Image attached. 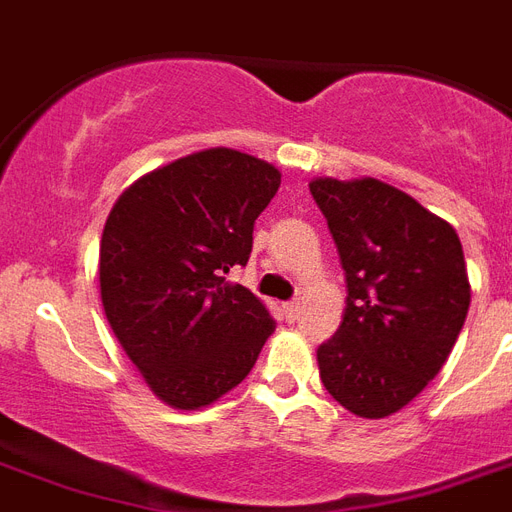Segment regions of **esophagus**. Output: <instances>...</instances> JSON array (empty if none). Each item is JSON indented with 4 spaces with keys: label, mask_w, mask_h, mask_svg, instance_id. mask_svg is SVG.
<instances>
[{
    "label": "esophagus",
    "mask_w": 512,
    "mask_h": 512,
    "mask_svg": "<svg viewBox=\"0 0 512 512\" xmlns=\"http://www.w3.org/2000/svg\"><path fill=\"white\" fill-rule=\"evenodd\" d=\"M300 311H303V303H300V300H289V303H284V313H287L289 321H295L297 316H300Z\"/></svg>",
    "instance_id": "1"
}]
</instances>
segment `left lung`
Listing matches in <instances>:
<instances>
[{
    "mask_svg": "<svg viewBox=\"0 0 512 512\" xmlns=\"http://www.w3.org/2000/svg\"><path fill=\"white\" fill-rule=\"evenodd\" d=\"M311 193L340 252L348 297L316 350L329 396L380 420L420 396L470 308L460 236L409 193L374 177H316Z\"/></svg>",
    "mask_w": 512,
    "mask_h": 512,
    "instance_id": "left-lung-1",
    "label": "left lung"
}]
</instances>
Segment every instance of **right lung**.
Returning <instances> with one entry per match:
<instances>
[{"instance_id": "right-lung-1", "label": "right lung", "mask_w": 512, "mask_h": 512, "mask_svg": "<svg viewBox=\"0 0 512 512\" xmlns=\"http://www.w3.org/2000/svg\"><path fill=\"white\" fill-rule=\"evenodd\" d=\"M281 172L207 148L148 172L116 199L100 239L106 319L148 388L201 409L255 366L276 321L225 273L247 265L252 231Z\"/></svg>"}]
</instances>
